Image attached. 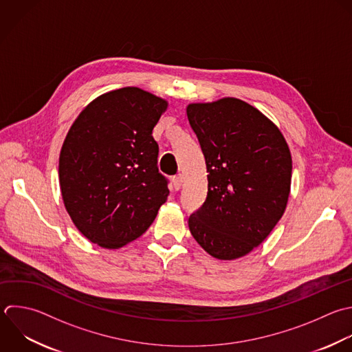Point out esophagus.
I'll list each match as a JSON object with an SVG mask.
<instances>
[{"label": "esophagus", "mask_w": 352, "mask_h": 352, "mask_svg": "<svg viewBox=\"0 0 352 352\" xmlns=\"http://www.w3.org/2000/svg\"><path fill=\"white\" fill-rule=\"evenodd\" d=\"M172 183H173V188L177 191V190H180L182 188V186H183V176L182 175H177V176H175L173 179H172Z\"/></svg>", "instance_id": "34e87169"}]
</instances>
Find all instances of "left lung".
Instances as JSON below:
<instances>
[{
    "label": "left lung",
    "instance_id": "left-lung-1",
    "mask_svg": "<svg viewBox=\"0 0 352 352\" xmlns=\"http://www.w3.org/2000/svg\"><path fill=\"white\" fill-rule=\"evenodd\" d=\"M186 110L208 172V195L188 219L190 232L212 257L239 258L268 236L286 209L289 146L270 118L241 99L190 103Z\"/></svg>",
    "mask_w": 352,
    "mask_h": 352
}]
</instances>
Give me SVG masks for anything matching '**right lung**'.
Returning <instances> with one entry per match:
<instances>
[{
    "mask_svg": "<svg viewBox=\"0 0 352 352\" xmlns=\"http://www.w3.org/2000/svg\"><path fill=\"white\" fill-rule=\"evenodd\" d=\"M168 102L136 87L106 92L76 118L59 157L65 208L78 231L104 249L139 238L166 202L153 129Z\"/></svg>",
    "mask_w": 352,
    "mask_h": 352,
    "instance_id": "obj_1",
    "label": "right lung"
}]
</instances>
